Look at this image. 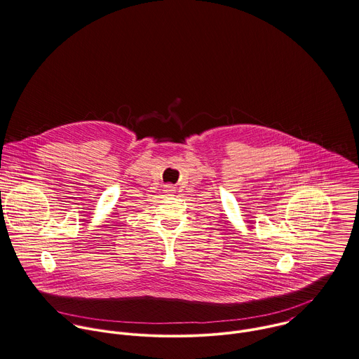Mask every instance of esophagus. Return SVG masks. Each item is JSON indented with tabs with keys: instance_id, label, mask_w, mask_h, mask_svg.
I'll return each mask as SVG.
<instances>
[{
	"instance_id": "1",
	"label": "esophagus",
	"mask_w": 359,
	"mask_h": 359,
	"mask_svg": "<svg viewBox=\"0 0 359 359\" xmlns=\"http://www.w3.org/2000/svg\"><path fill=\"white\" fill-rule=\"evenodd\" d=\"M163 191L166 196H172L175 193V187L172 184H165L163 186Z\"/></svg>"
}]
</instances>
